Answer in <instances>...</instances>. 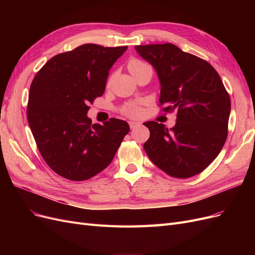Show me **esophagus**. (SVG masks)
Instances as JSON below:
<instances>
[{"instance_id":"esophagus-1","label":"esophagus","mask_w":255,"mask_h":255,"mask_svg":"<svg viewBox=\"0 0 255 255\" xmlns=\"http://www.w3.org/2000/svg\"><path fill=\"white\" fill-rule=\"evenodd\" d=\"M139 126H140L139 122H134V121H130V122H129V128H137V127H139Z\"/></svg>"}]
</instances>
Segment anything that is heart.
I'll return each instance as SVG.
<instances>
[{
  "label": "heart",
  "instance_id": "1",
  "mask_svg": "<svg viewBox=\"0 0 255 255\" xmlns=\"http://www.w3.org/2000/svg\"><path fill=\"white\" fill-rule=\"evenodd\" d=\"M146 67H149V66L145 63H143L142 60L136 59V58L130 59L128 63V71L132 73V75L136 74L137 72H139L140 70H142L143 68H146ZM122 112L128 116H130V117H135V116H138L140 114V107L136 103H129L123 107Z\"/></svg>",
  "mask_w": 255,
  "mask_h": 255
}]
</instances>
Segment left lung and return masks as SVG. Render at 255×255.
I'll use <instances>...</instances> for the list:
<instances>
[{"label":"left lung","instance_id":"left-lung-1","mask_svg":"<svg viewBox=\"0 0 255 255\" xmlns=\"http://www.w3.org/2000/svg\"><path fill=\"white\" fill-rule=\"evenodd\" d=\"M135 49L157 72L159 105H166L161 111H176V123L170 129L155 121L143 123L150 130L143 144L146 155L170 176L197 175L217 157L227 140L228 91L210 63L172 43Z\"/></svg>","mask_w":255,"mask_h":255}]
</instances>
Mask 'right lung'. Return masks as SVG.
<instances>
[{"label": "right lung", "mask_w": 255, "mask_h": 255, "mask_svg": "<svg viewBox=\"0 0 255 255\" xmlns=\"http://www.w3.org/2000/svg\"><path fill=\"white\" fill-rule=\"evenodd\" d=\"M127 49L80 45L52 57L30 85L26 114L37 148L52 170L67 180L86 181L104 170L129 132L127 121L112 118L92 125L86 116Z\"/></svg>", "instance_id": "1"}]
</instances>
